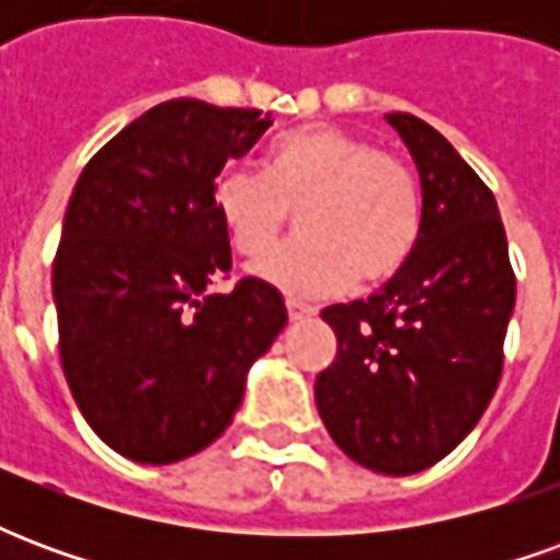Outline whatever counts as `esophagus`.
I'll list each match as a JSON object with an SVG mask.
<instances>
[{
	"instance_id": "obj_1",
	"label": "esophagus",
	"mask_w": 560,
	"mask_h": 560,
	"mask_svg": "<svg viewBox=\"0 0 560 560\" xmlns=\"http://www.w3.org/2000/svg\"><path fill=\"white\" fill-rule=\"evenodd\" d=\"M315 315V308L305 303H296V300H288V317H291L293 324H300V320H308V317Z\"/></svg>"
}]
</instances>
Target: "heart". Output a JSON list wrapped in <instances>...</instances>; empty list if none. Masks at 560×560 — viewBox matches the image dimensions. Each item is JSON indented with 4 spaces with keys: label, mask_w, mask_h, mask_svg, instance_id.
I'll return each mask as SVG.
<instances>
[{
    "label": "heart",
    "mask_w": 560,
    "mask_h": 560,
    "mask_svg": "<svg viewBox=\"0 0 560 560\" xmlns=\"http://www.w3.org/2000/svg\"><path fill=\"white\" fill-rule=\"evenodd\" d=\"M215 212L243 257L267 255L300 215V243L255 276L288 296H327L353 279L384 281L420 236V191L408 164L332 126L296 128L272 143L267 176L231 167L215 179Z\"/></svg>",
    "instance_id": "heart-1"
}]
</instances>
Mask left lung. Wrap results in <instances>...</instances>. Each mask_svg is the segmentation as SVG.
<instances>
[{"label":"left lung","mask_w":560,"mask_h":560,"mask_svg":"<svg viewBox=\"0 0 560 560\" xmlns=\"http://www.w3.org/2000/svg\"><path fill=\"white\" fill-rule=\"evenodd\" d=\"M384 119L420 173V236L381 291L320 312L339 351L315 401L345 456L405 477L453 453L489 408L516 276L494 195L453 143L411 114Z\"/></svg>","instance_id":"obj_1"}]
</instances>
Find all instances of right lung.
<instances>
[{
    "instance_id": "add662e5",
    "label": "right lung",
    "mask_w": 560,
    "mask_h": 560,
    "mask_svg": "<svg viewBox=\"0 0 560 560\" xmlns=\"http://www.w3.org/2000/svg\"><path fill=\"white\" fill-rule=\"evenodd\" d=\"M272 126L243 107L173 98L126 126L83 167L54 260L59 357L92 432L140 465L209 446L240 411L245 377L288 308L231 269L215 176Z\"/></svg>"
}]
</instances>
